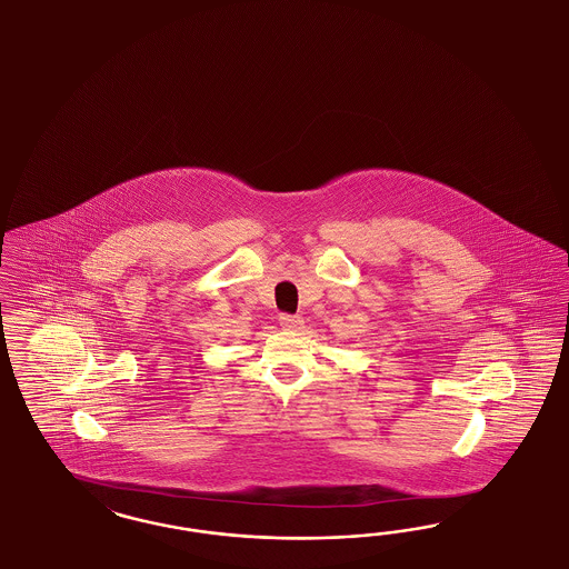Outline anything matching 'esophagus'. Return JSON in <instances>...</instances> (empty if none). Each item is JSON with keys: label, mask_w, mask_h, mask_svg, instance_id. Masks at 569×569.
<instances>
[{"label": "esophagus", "mask_w": 569, "mask_h": 569, "mask_svg": "<svg viewBox=\"0 0 569 569\" xmlns=\"http://www.w3.org/2000/svg\"><path fill=\"white\" fill-rule=\"evenodd\" d=\"M279 323H281V328L290 329V331H296V329H300L305 326V321H302L300 315H288V312H281V315H279Z\"/></svg>", "instance_id": "34e87169"}]
</instances>
